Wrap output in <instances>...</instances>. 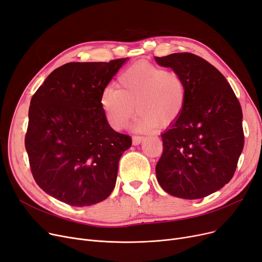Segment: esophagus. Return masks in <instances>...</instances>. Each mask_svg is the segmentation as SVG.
I'll list each match as a JSON object with an SVG mask.
<instances>
[{
  "label": "esophagus",
  "mask_w": 262,
  "mask_h": 262,
  "mask_svg": "<svg viewBox=\"0 0 262 262\" xmlns=\"http://www.w3.org/2000/svg\"><path fill=\"white\" fill-rule=\"evenodd\" d=\"M143 138L144 137H142V136H133V143L135 145H138V144H140L142 142Z\"/></svg>",
  "instance_id": "obj_1"
}]
</instances>
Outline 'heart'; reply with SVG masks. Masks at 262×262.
Returning a JSON list of instances; mask_svg holds the SVG:
<instances>
[{
	"instance_id": "heart-1",
	"label": "heart",
	"mask_w": 262,
	"mask_h": 262,
	"mask_svg": "<svg viewBox=\"0 0 262 262\" xmlns=\"http://www.w3.org/2000/svg\"><path fill=\"white\" fill-rule=\"evenodd\" d=\"M117 88L108 86L99 103L108 123L115 129L127 124L136 111L134 128L147 132L166 127L183 113L187 103L185 79L174 71L146 62L135 64L120 74Z\"/></svg>"
}]
</instances>
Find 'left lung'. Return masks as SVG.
Listing matches in <instances>:
<instances>
[{
  "label": "left lung",
  "instance_id": "obj_1",
  "mask_svg": "<svg viewBox=\"0 0 262 262\" xmlns=\"http://www.w3.org/2000/svg\"><path fill=\"white\" fill-rule=\"evenodd\" d=\"M155 61L181 74L187 85L183 113L162 135L157 181L174 197L209 196L232 179L243 150L240 101L217 68L194 53L155 56Z\"/></svg>",
  "mask_w": 262,
  "mask_h": 262
}]
</instances>
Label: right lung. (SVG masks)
Wrapping results in <instances>:
<instances>
[{"mask_svg": "<svg viewBox=\"0 0 262 262\" xmlns=\"http://www.w3.org/2000/svg\"><path fill=\"white\" fill-rule=\"evenodd\" d=\"M73 62L54 70L31 99L26 149L37 185L74 207L105 200L132 138L113 130L99 98L123 63Z\"/></svg>", "mask_w": 262, "mask_h": 262, "instance_id": "obj_1", "label": "right lung"}]
</instances>
